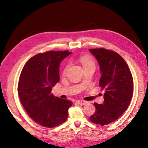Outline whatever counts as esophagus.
Listing matches in <instances>:
<instances>
[{"label":"esophagus","mask_w":148,"mask_h":148,"mask_svg":"<svg viewBox=\"0 0 148 148\" xmlns=\"http://www.w3.org/2000/svg\"><path fill=\"white\" fill-rule=\"evenodd\" d=\"M77 103H79V104H80L81 106H84V105L87 104L88 102L86 101H84V100H77Z\"/></svg>","instance_id":"esophagus-1"}]
</instances>
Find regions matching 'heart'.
I'll list each match as a JSON object with an SVG mask.
<instances>
[{"label":"heart","mask_w":148,"mask_h":148,"mask_svg":"<svg viewBox=\"0 0 148 148\" xmlns=\"http://www.w3.org/2000/svg\"><path fill=\"white\" fill-rule=\"evenodd\" d=\"M80 62L82 64L83 68H86V67H95V62H94L93 60L90 57L88 56H81L79 59ZM69 65H67L66 67H65L64 70V74H65L66 72V71L67 70Z\"/></svg>","instance_id":"heart-1"}]
</instances>
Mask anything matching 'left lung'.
Returning a JSON list of instances; mask_svg holds the SVG:
<instances>
[{"instance_id": "obj_1", "label": "left lung", "mask_w": 148, "mask_h": 148, "mask_svg": "<svg viewBox=\"0 0 148 148\" xmlns=\"http://www.w3.org/2000/svg\"><path fill=\"white\" fill-rule=\"evenodd\" d=\"M89 51L99 63V86L105 90L103 103H94L96 111L90 119L103 126L116 120L127 109L133 94V78L126 62L117 53L103 48Z\"/></svg>"}]
</instances>
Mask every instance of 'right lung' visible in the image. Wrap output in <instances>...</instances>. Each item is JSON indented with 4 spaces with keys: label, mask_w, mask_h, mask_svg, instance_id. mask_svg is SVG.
Segmentation results:
<instances>
[{
    "label": "right lung",
    "mask_w": 148,
    "mask_h": 148,
    "mask_svg": "<svg viewBox=\"0 0 148 148\" xmlns=\"http://www.w3.org/2000/svg\"><path fill=\"white\" fill-rule=\"evenodd\" d=\"M71 52L47 51L31 58L22 69L18 93L28 114L37 123L53 128L67 118L72 102L51 93L52 87L60 80V62Z\"/></svg>",
    "instance_id": "right-lung-1"
}]
</instances>
